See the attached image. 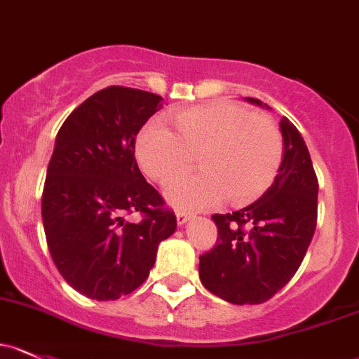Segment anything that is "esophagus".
<instances>
[{
  "label": "esophagus",
  "mask_w": 359,
  "mask_h": 359,
  "mask_svg": "<svg viewBox=\"0 0 359 359\" xmlns=\"http://www.w3.org/2000/svg\"><path fill=\"white\" fill-rule=\"evenodd\" d=\"M192 218L191 213H187V211H177V222H179V225H184L186 222H189Z\"/></svg>",
  "instance_id": "obj_1"
}]
</instances>
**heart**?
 I'll return each instance as SVG.
<instances>
[{
	"label": "heart",
	"mask_w": 359,
	"mask_h": 359,
	"mask_svg": "<svg viewBox=\"0 0 359 359\" xmlns=\"http://www.w3.org/2000/svg\"><path fill=\"white\" fill-rule=\"evenodd\" d=\"M172 120L175 132L151 122L135 144L141 168L163 186L189 172L199 156L205 173L172 184L170 203L206 210L227 198L232 206H246L273 186L284 139L269 116L229 101H210L177 111Z\"/></svg>",
	"instance_id": "heart-1"
}]
</instances>
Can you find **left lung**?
<instances>
[{
  "label": "left lung",
  "instance_id": "left-lung-1",
  "mask_svg": "<svg viewBox=\"0 0 359 359\" xmlns=\"http://www.w3.org/2000/svg\"><path fill=\"white\" fill-rule=\"evenodd\" d=\"M280 132L284 160L273 186L246 208L213 215L217 244L199 256L203 285L232 304H262L273 297L299 269L315 233L318 179L311 156L285 116Z\"/></svg>",
  "mask_w": 359,
  "mask_h": 359
}]
</instances>
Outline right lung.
Returning <instances> with one entry per match:
<instances>
[{
    "label": "right lung",
    "mask_w": 359,
    "mask_h": 359,
    "mask_svg": "<svg viewBox=\"0 0 359 359\" xmlns=\"http://www.w3.org/2000/svg\"><path fill=\"white\" fill-rule=\"evenodd\" d=\"M163 107L148 90L110 86L79 104L56 134L44 182L48 248L62 277L96 301H115L148 278L177 218L135 161V135ZM137 210L139 224L125 222Z\"/></svg>",
    "instance_id": "add662e5"
}]
</instances>
